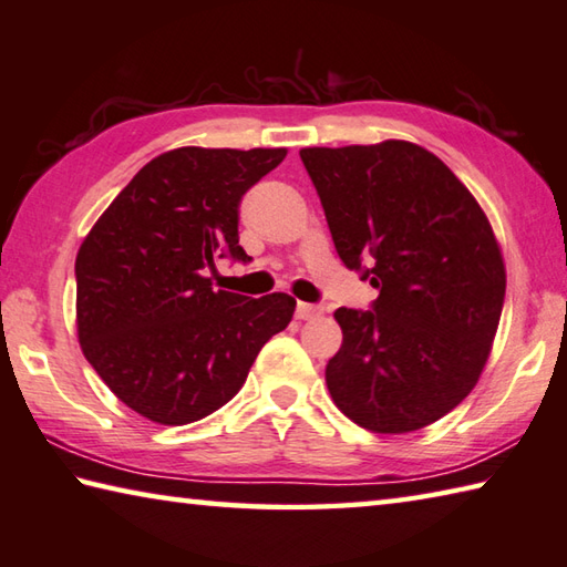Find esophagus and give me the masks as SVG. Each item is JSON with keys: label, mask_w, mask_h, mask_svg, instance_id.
I'll use <instances>...</instances> for the list:
<instances>
[{"label": "esophagus", "mask_w": 567, "mask_h": 567, "mask_svg": "<svg viewBox=\"0 0 567 567\" xmlns=\"http://www.w3.org/2000/svg\"><path fill=\"white\" fill-rule=\"evenodd\" d=\"M319 315H322V307L310 305V302H297V307H295V317L297 319H315Z\"/></svg>", "instance_id": "esophagus-1"}]
</instances>
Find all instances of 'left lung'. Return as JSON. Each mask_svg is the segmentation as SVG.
<instances>
[{"instance_id": "obj_1", "label": "left lung", "mask_w": 567, "mask_h": 567, "mask_svg": "<svg viewBox=\"0 0 567 567\" xmlns=\"http://www.w3.org/2000/svg\"><path fill=\"white\" fill-rule=\"evenodd\" d=\"M337 255L379 297L339 307L327 364L337 409L374 434L424 429L488 362L506 265L486 213L444 161L409 141L302 148Z\"/></svg>"}]
</instances>
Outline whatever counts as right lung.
Masks as SVG:
<instances>
[{
    "mask_svg": "<svg viewBox=\"0 0 567 567\" xmlns=\"http://www.w3.org/2000/svg\"><path fill=\"white\" fill-rule=\"evenodd\" d=\"M285 148L185 146L146 163L76 255V329L89 364L136 414L183 426L238 394L257 352L290 324L285 292L213 290L218 257L248 262L238 205Z\"/></svg>",
    "mask_w": 567,
    "mask_h": 567,
    "instance_id": "add662e5",
    "label": "right lung"
}]
</instances>
